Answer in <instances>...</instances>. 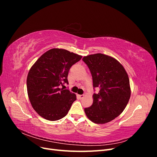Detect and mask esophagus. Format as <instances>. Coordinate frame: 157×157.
I'll list each match as a JSON object with an SVG mask.
<instances>
[{
  "mask_svg": "<svg viewBox=\"0 0 157 157\" xmlns=\"http://www.w3.org/2000/svg\"><path fill=\"white\" fill-rule=\"evenodd\" d=\"M84 95H77V97H78V99H82L83 98H84Z\"/></svg>",
  "mask_w": 157,
  "mask_h": 157,
  "instance_id": "1",
  "label": "esophagus"
}]
</instances>
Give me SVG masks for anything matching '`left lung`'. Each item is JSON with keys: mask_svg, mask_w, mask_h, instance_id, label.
<instances>
[{"mask_svg": "<svg viewBox=\"0 0 157 157\" xmlns=\"http://www.w3.org/2000/svg\"><path fill=\"white\" fill-rule=\"evenodd\" d=\"M82 61L91 73L94 89L93 104L84 109L89 119L96 124H105L119 116L130 98L128 74L115 58L102 54L85 56Z\"/></svg>", "mask_w": 157, "mask_h": 157, "instance_id": "1", "label": "left lung"}]
</instances>
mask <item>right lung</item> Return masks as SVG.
<instances>
[{
	"label": "right lung",
	"mask_w": 157,
	"mask_h": 157,
	"mask_svg": "<svg viewBox=\"0 0 157 157\" xmlns=\"http://www.w3.org/2000/svg\"><path fill=\"white\" fill-rule=\"evenodd\" d=\"M81 58V56L68 50L53 48L42 54L32 66L27 78V93L33 108L40 117L55 121L68 113L77 98L59 86L69 84V71Z\"/></svg>",
	"instance_id": "right-lung-1"
}]
</instances>
